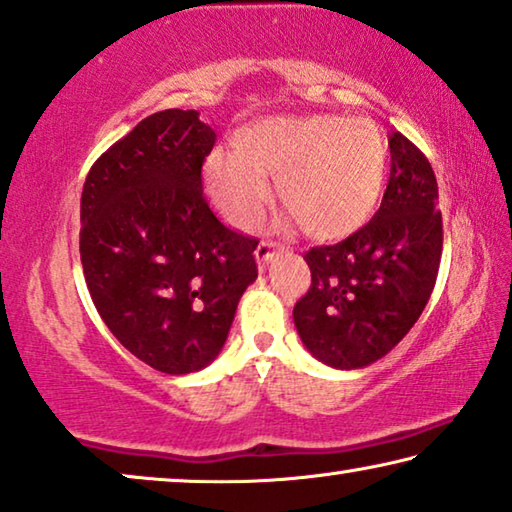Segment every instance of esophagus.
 Wrapping results in <instances>:
<instances>
[{
  "mask_svg": "<svg viewBox=\"0 0 512 512\" xmlns=\"http://www.w3.org/2000/svg\"><path fill=\"white\" fill-rule=\"evenodd\" d=\"M276 250H278V243H273V241H259L257 248H255V257H257L259 266L269 264V259H271L273 255H276Z\"/></svg>",
  "mask_w": 512,
  "mask_h": 512,
  "instance_id": "34e87169",
  "label": "esophagus"
}]
</instances>
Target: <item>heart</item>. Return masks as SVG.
Returning a JSON list of instances; mask_svg holds the SVG:
<instances>
[{
	"label": "heart",
	"mask_w": 512,
	"mask_h": 512,
	"mask_svg": "<svg viewBox=\"0 0 512 512\" xmlns=\"http://www.w3.org/2000/svg\"><path fill=\"white\" fill-rule=\"evenodd\" d=\"M387 157L385 134L369 118H266L234 136L232 155H208L204 176L215 204L236 225H257L269 199L266 181H276L292 225L308 239L336 241L376 211Z\"/></svg>",
	"instance_id": "1"
}]
</instances>
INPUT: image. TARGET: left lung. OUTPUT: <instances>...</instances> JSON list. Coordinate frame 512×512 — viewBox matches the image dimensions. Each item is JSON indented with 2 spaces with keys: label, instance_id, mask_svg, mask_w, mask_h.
<instances>
[{
  "label": "left lung",
  "instance_id": "1",
  "mask_svg": "<svg viewBox=\"0 0 512 512\" xmlns=\"http://www.w3.org/2000/svg\"><path fill=\"white\" fill-rule=\"evenodd\" d=\"M390 183L378 213L348 239L304 255L311 287L294 325L313 357L362 369L385 357L420 318L443 253L434 169L401 132L390 139Z\"/></svg>",
  "mask_w": 512,
  "mask_h": 512
}]
</instances>
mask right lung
<instances>
[{
  "instance_id": "right-lung-1",
  "label": "right lung",
  "mask_w": 512,
  "mask_h": 512,
  "mask_svg": "<svg viewBox=\"0 0 512 512\" xmlns=\"http://www.w3.org/2000/svg\"><path fill=\"white\" fill-rule=\"evenodd\" d=\"M215 132L197 111L148 115L92 164L81 197V264L111 334L171 376L211 364L257 239L222 225L201 190Z\"/></svg>"
}]
</instances>
